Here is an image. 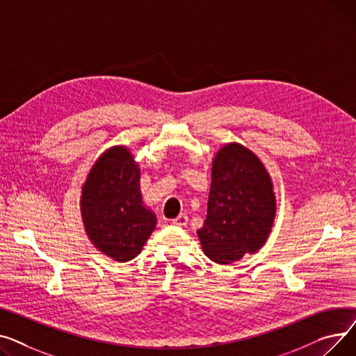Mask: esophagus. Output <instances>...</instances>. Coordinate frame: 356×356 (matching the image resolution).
Here are the masks:
<instances>
[{"mask_svg": "<svg viewBox=\"0 0 356 356\" xmlns=\"http://www.w3.org/2000/svg\"><path fill=\"white\" fill-rule=\"evenodd\" d=\"M172 224H175V225H179V227H184V225H186V224H188V216H185V214H181V216H178L177 218H174V220H172Z\"/></svg>", "mask_w": 356, "mask_h": 356, "instance_id": "obj_1", "label": "esophagus"}]
</instances>
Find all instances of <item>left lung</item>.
Here are the masks:
<instances>
[{
    "instance_id": "1",
    "label": "left lung",
    "mask_w": 356,
    "mask_h": 356,
    "mask_svg": "<svg viewBox=\"0 0 356 356\" xmlns=\"http://www.w3.org/2000/svg\"><path fill=\"white\" fill-rule=\"evenodd\" d=\"M276 216L273 184L261 161L240 143H228L213 161L204 225L197 234L202 252L218 264L256 253Z\"/></svg>"
}]
</instances>
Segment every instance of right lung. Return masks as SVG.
Masks as SVG:
<instances>
[{"label": "right lung", "instance_id": "right-lung-1", "mask_svg": "<svg viewBox=\"0 0 356 356\" xmlns=\"http://www.w3.org/2000/svg\"><path fill=\"white\" fill-rule=\"evenodd\" d=\"M139 168L124 146L104 152L81 188V218L96 248L116 261L135 259L156 225L143 205Z\"/></svg>", "mask_w": 356, "mask_h": 356}]
</instances>
